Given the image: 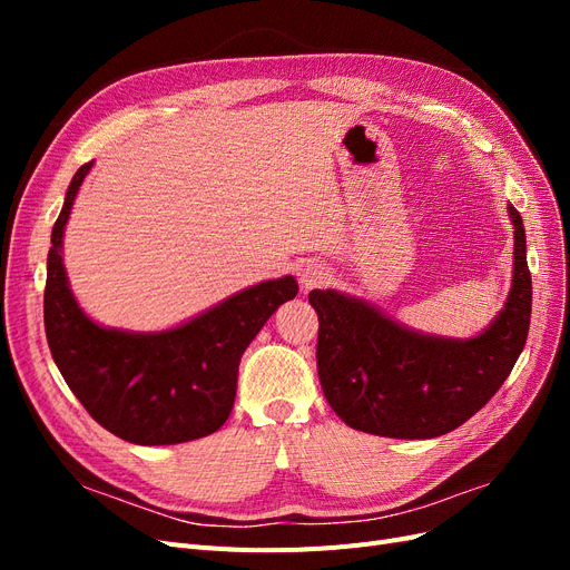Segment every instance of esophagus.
<instances>
[{
  "mask_svg": "<svg viewBox=\"0 0 570 570\" xmlns=\"http://www.w3.org/2000/svg\"><path fill=\"white\" fill-rule=\"evenodd\" d=\"M299 281H302V285L306 289H312V287H316V285H321L325 281V271L321 266H316V264H308V266H304L299 271Z\"/></svg>",
  "mask_w": 570,
  "mask_h": 570,
  "instance_id": "esophagus-1",
  "label": "esophagus"
}]
</instances>
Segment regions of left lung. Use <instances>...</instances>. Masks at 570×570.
I'll return each mask as SVG.
<instances>
[{
    "label": "left lung",
    "instance_id": "left-lung-1",
    "mask_svg": "<svg viewBox=\"0 0 570 570\" xmlns=\"http://www.w3.org/2000/svg\"><path fill=\"white\" fill-rule=\"evenodd\" d=\"M509 216L515 239L511 292L478 337L421 335L342 292H308L318 314L321 387L350 428L400 440L440 438L502 387L525 347L532 308L523 218L511 204Z\"/></svg>",
    "mask_w": 570,
    "mask_h": 570
}]
</instances>
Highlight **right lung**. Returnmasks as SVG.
<instances>
[{"label":"right lung","mask_w":570,"mask_h":570,"mask_svg":"<svg viewBox=\"0 0 570 570\" xmlns=\"http://www.w3.org/2000/svg\"><path fill=\"white\" fill-rule=\"evenodd\" d=\"M90 168H78L51 228L45 287L51 358L90 416L120 440L151 446L212 435L233 411L239 358L275 308L297 295V281L258 283L174 331L97 325L78 306L61 258L66 220Z\"/></svg>","instance_id":"right-lung-1"}]
</instances>
